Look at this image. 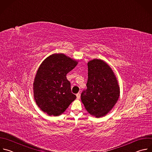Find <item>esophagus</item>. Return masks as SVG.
<instances>
[{
  "label": "esophagus",
  "instance_id": "1",
  "mask_svg": "<svg viewBox=\"0 0 152 152\" xmlns=\"http://www.w3.org/2000/svg\"><path fill=\"white\" fill-rule=\"evenodd\" d=\"M76 96H77V98L78 99H79L80 98L81 95H80V93H78V94H77L76 95Z\"/></svg>",
  "mask_w": 152,
  "mask_h": 152
}]
</instances>
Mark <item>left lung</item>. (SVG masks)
Returning <instances> with one entry per match:
<instances>
[{"instance_id": "8db88e82", "label": "left lung", "mask_w": 152, "mask_h": 152, "mask_svg": "<svg viewBox=\"0 0 152 152\" xmlns=\"http://www.w3.org/2000/svg\"><path fill=\"white\" fill-rule=\"evenodd\" d=\"M87 89L81 99L87 111L96 118L107 115L117 103L120 87L111 67L104 60L95 58L88 62Z\"/></svg>"}]
</instances>
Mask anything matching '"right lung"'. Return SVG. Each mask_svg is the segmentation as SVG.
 <instances>
[{
	"label": "right lung",
	"mask_w": 152,
	"mask_h": 152,
	"mask_svg": "<svg viewBox=\"0 0 152 152\" xmlns=\"http://www.w3.org/2000/svg\"><path fill=\"white\" fill-rule=\"evenodd\" d=\"M78 62L64 54H53L39 66L34 82V96L39 108L49 115L62 114L76 99L66 74Z\"/></svg>",
	"instance_id": "add662e5"
}]
</instances>
